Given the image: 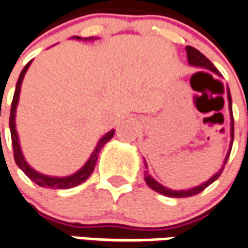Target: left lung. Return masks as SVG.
Returning <instances> with one entry per match:
<instances>
[{
    "instance_id": "left-lung-1",
    "label": "left lung",
    "mask_w": 248,
    "mask_h": 248,
    "mask_svg": "<svg viewBox=\"0 0 248 248\" xmlns=\"http://www.w3.org/2000/svg\"><path fill=\"white\" fill-rule=\"evenodd\" d=\"M186 54H187V62L190 66L194 67H200V68H206V70H209V71L214 72L217 74L218 77H220L219 71L217 70L216 66L213 64V63L207 59V58L200 52L197 48L191 47V46H186ZM227 100H229V111H230V119H231V125H230V136H231V141H230V148H229V152H227V155H226L225 161H223V165L220 168L219 170L217 171L216 174L213 177H210L207 181L202 182L201 185L194 186V187H190V189H186V190H171L169 187H166V186L161 185L160 182H157L153 177L148 173V170L144 171V178H145L146 185L149 186L151 189H153L157 193H160L162 196L166 197H171V198H185V197H191V196H196L198 193H201L202 190H205L206 187L209 185H211L213 182L218 180V177L220 176V173L223 170V168H225L226 162H227V158L230 156V152H231V146H232V141H234V119H232V108H231V95H230V90H229V87H227ZM144 165L148 169V165H146V162H144Z\"/></svg>"
}]
</instances>
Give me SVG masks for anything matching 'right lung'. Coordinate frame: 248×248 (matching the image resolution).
I'll use <instances>...</instances> for the list:
<instances>
[{
	"instance_id": "obj_1",
	"label": "right lung",
	"mask_w": 248,
	"mask_h": 248,
	"mask_svg": "<svg viewBox=\"0 0 248 248\" xmlns=\"http://www.w3.org/2000/svg\"><path fill=\"white\" fill-rule=\"evenodd\" d=\"M75 39H83L80 37H72ZM95 38H84V41H92ZM32 61L23 67V70L19 74V78H18L17 86H16V92H14V96H13L12 102V108H10V119H9V126H10V133H12V144H13V152H14V160H16V164L19 166V169L26 174V176L31 180L32 182H35L37 185L42 186V187H51V189H71V187H75V186L80 185L82 182H84L91 176L92 171L95 169V165H96L97 157H99V153L102 151V148L106 145L107 142L111 140L113 135H115V129H111L109 132H107L106 135L97 141L95 149L91 153L90 158L87 160V162L84 165L79 169L78 171H75L74 174L67 177H51L47 176V174H42L39 173L35 169H32L31 166L29 165L25 157H23V153L21 151V145H19V137H18L17 129H16V112H17V106L18 100H19V92H21V86H22L23 78H25V74L29 70V67L31 64Z\"/></svg>"
}]
</instances>
